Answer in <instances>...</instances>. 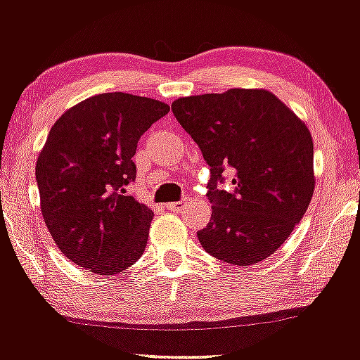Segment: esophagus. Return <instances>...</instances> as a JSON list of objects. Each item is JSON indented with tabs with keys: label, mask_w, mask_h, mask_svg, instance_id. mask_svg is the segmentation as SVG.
Returning <instances> with one entry per match:
<instances>
[{
	"label": "esophagus",
	"mask_w": 360,
	"mask_h": 360,
	"mask_svg": "<svg viewBox=\"0 0 360 360\" xmlns=\"http://www.w3.org/2000/svg\"><path fill=\"white\" fill-rule=\"evenodd\" d=\"M184 208V201H176V203H167L166 210L169 212H181Z\"/></svg>",
	"instance_id": "34e87169"
}]
</instances>
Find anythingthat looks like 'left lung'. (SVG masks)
<instances>
[{
	"label": "left lung",
	"instance_id": "left-lung-1",
	"mask_svg": "<svg viewBox=\"0 0 360 360\" xmlns=\"http://www.w3.org/2000/svg\"><path fill=\"white\" fill-rule=\"evenodd\" d=\"M172 113L210 166L212 218L198 238L210 255L252 266L286 242L313 191V140L307 125L266 89L179 98ZM234 189H219L222 172Z\"/></svg>",
	"mask_w": 360,
	"mask_h": 360
}]
</instances>
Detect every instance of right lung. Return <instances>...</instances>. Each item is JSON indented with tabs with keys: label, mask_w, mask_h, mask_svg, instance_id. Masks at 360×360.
Segmentation results:
<instances>
[{
	"label": "right lung",
	"mask_w": 360,
	"mask_h": 360,
	"mask_svg": "<svg viewBox=\"0 0 360 360\" xmlns=\"http://www.w3.org/2000/svg\"><path fill=\"white\" fill-rule=\"evenodd\" d=\"M169 105L128 93H103L53 123L37 159L45 225L62 254L89 272L113 276L143 254L154 213L125 188L137 176L140 137Z\"/></svg>",
	"instance_id": "add662e5"
}]
</instances>
